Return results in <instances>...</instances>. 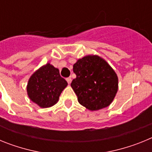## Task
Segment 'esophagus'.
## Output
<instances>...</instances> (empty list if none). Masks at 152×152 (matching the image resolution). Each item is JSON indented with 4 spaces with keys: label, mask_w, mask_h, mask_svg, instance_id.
<instances>
[{
    "label": "esophagus",
    "mask_w": 152,
    "mask_h": 152,
    "mask_svg": "<svg viewBox=\"0 0 152 152\" xmlns=\"http://www.w3.org/2000/svg\"><path fill=\"white\" fill-rule=\"evenodd\" d=\"M72 77H68V78H66V80H67V82H68V84H71V82H72Z\"/></svg>",
    "instance_id": "esophagus-1"
}]
</instances>
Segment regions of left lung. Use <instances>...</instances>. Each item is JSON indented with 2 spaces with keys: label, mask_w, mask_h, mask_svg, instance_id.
<instances>
[{
  "label": "left lung",
  "mask_w": 152,
  "mask_h": 152,
  "mask_svg": "<svg viewBox=\"0 0 152 152\" xmlns=\"http://www.w3.org/2000/svg\"><path fill=\"white\" fill-rule=\"evenodd\" d=\"M76 78L71 86L80 105L96 111L111 104L118 91V77L105 59L88 55L73 65Z\"/></svg>",
  "instance_id": "8db88e82"
}]
</instances>
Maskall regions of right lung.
I'll return each mask as SVG.
<instances>
[{"instance_id": "obj_1", "label": "right lung", "mask_w": 152, "mask_h": 152, "mask_svg": "<svg viewBox=\"0 0 152 152\" xmlns=\"http://www.w3.org/2000/svg\"><path fill=\"white\" fill-rule=\"evenodd\" d=\"M68 83L60 76L59 70L47 63L31 75L26 86L29 100L41 108H48L58 103Z\"/></svg>"}]
</instances>
